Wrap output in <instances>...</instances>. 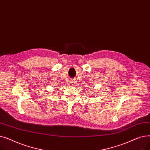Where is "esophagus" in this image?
<instances>
[{"mask_svg":"<svg viewBox=\"0 0 150 150\" xmlns=\"http://www.w3.org/2000/svg\"><path fill=\"white\" fill-rule=\"evenodd\" d=\"M70 85H72V86H74V85H75V80H71V81H70Z\"/></svg>","mask_w":150,"mask_h":150,"instance_id":"1","label":"esophagus"}]
</instances>
